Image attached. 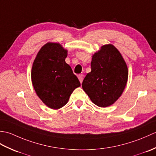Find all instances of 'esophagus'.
<instances>
[{"label": "esophagus", "instance_id": "obj_1", "mask_svg": "<svg viewBox=\"0 0 156 156\" xmlns=\"http://www.w3.org/2000/svg\"><path fill=\"white\" fill-rule=\"evenodd\" d=\"M78 77L79 80H80V83H82V81H83V79H84V75L83 74H80L78 76Z\"/></svg>", "mask_w": 156, "mask_h": 156}]
</instances>
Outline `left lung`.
Returning <instances> with one entry per match:
<instances>
[{
  "label": "left lung",
  "mask_w": 156,
  "mask_h": 156,
  "mask_svg": "<svg viewBox=\"0 0 156 156\" xmlns=\"http://www.w3.org/2000/svg\"><path fill=\"white\" fill-rule=\"evenodd\" d=\"M127 80V66L120 51L107 44L92 55L91 72L82 82V88L94 104L107 107L121 97Z\"/></svg>",
  "instance_id": "left-lung-1"
}]
</instances>
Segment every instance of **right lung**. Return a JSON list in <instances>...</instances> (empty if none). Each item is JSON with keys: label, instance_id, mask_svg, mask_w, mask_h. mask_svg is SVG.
Returning <instances> with one entry per match:
<instances>
[{"label": "right lung", "instance_id": "obj_1", "mask_svg": "<svg viewBox=\"0 0 156 156\" xmlns=\"http://www.w3.org/2000/svg\"><path fill=\"white\" fill-rule=\"evenodd\" d=\"M68 50L59 43L48 42L39 49L33 63L31 81L38 97L51 109L67 104L80 81L65 62Z\"/></svg>", "mask_w": 156, "mask_h": 156}]
</instances>
